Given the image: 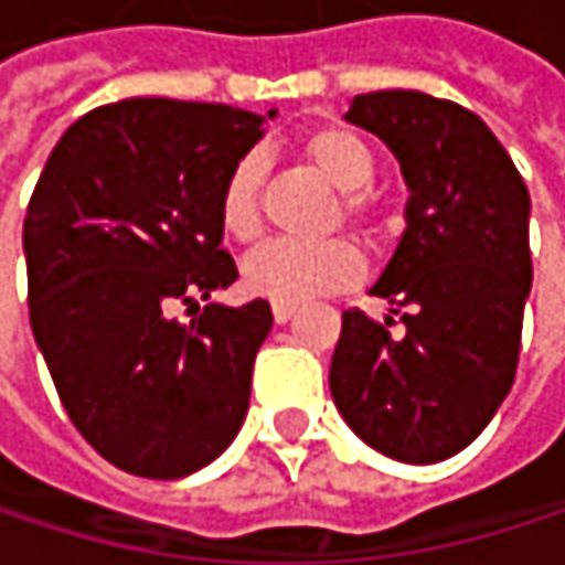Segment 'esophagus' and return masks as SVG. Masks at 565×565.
<instances>
[{"instance_id":"1","label":"esophagus","mask_w":565,"mask_h":565,"mask_svg":"<svg viewBox=\"0 0 565 565\" xmlns=\"http://www.w3.org/2000/svg\"><path fill=\"white\" fill-rule=\"evenodd\" d=\"M271 313H275L278 323H287V320L297 313V307H294V303H271Z\"/></svg>"}]
</instances>
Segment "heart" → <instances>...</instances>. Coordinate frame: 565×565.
Segmentation results:
<instances>
[{
	"mask_svg": "<svg viewBox=\"0 0 565 565\" xmlns=\"http://www.w3.org/2000/svg\"><path fill=\"white\" fill-rule=\"evenodd\" d=\"M303 160L320 172L333 189H340L337 218L360 222L366 235H383V218H376L366 185L376 175L370 147L347 127H320L300 140ZM262 179L265 163L258 153H245L232 163L218 189V222L235 242H252L262 232ZM245 287L255 297L275 303H303L320 294H333L363 278V255L350 238L323 242H265L245 265Z\"/></svg>",
	"mask_w": 565,
	"mask_h": 565,
	"instance_id": "heart-1",
	"label": "heart"
}]
</instances>
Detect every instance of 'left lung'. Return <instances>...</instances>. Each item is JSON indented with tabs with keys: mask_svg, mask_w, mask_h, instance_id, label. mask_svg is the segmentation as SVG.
I'll use <instances>...</instances> for the list:
<instances>
[{
	"mask_svg": "<svg viewBox=\"0 0 565 565\" xmlns=\"http://www.w3.org/2000/svg\"><path fill=\"white\" fill-rule=\"evenodd\" d=\"M347 120L393 150L408 185L405 232L370 287L405 307V333L393 317L343 310L330 395L370 448L435 465L468 448L513 386L533 281L530 192L488 124L455 100L356 94Z\"/></svg>",
	"mask_w": 565,
	"mask_h": 565,
	"instance_id": "obj_1",
	"label": "left lung"
}]
</instances>
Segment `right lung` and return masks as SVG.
<instances>
[{
  "mask_svg": "<svg viewBox=\"0 0 565 565\" xmlns=\"http://www.w3.org/2000/svg\"><path fill=\"white\" fill-rule=\"evenodd\" d=\"M268 117L167 97L104 104L74 120L32 192L22 248L29 320L64 412L127 475L172 481L238 435L271 303H172L235 284L218 189Z\"/></svg>",
  "mask_w": 565,
  "mask_h": 565,
  "instance_id": "obj_1",
  "label": "right lung"
}]
</instances>
